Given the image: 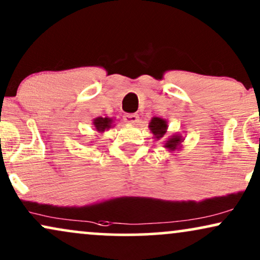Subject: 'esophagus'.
Returning <instances> with one entry per match:
<instances>
[{"label":"esophagus","mask_w":260,"mask_h":260,"mask_svg":"<svg viewBox=\"0 0 260 260\" xmlns=\"http://www.w3.org/2000/svg\"><path fill=\"white\" fill-rule=\"evenodd\" d=\"M123 119H124V121H126L127 123H132V124H134V123L138 122V120H139V117H138L137 114H126V115H124V116H123Z\"/></svg>","instance_id":"obj_1"}]
</instances>
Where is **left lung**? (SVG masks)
<instances>
[{"label": "left lung", "instance_id": "obj_1", "mask_svg": "<svg viewBox=\"0 0 260 260\" xmlns=\"http://www.w3.org/2000/svg\"><path fill=\"white\" fill-rule=\"evenodd\" d=\"M149 128L151 133L153 134L154 139L159 140L160 138L166 136L167 129H168V121L160 119V117L154 116L150 120ZM183 140L185 139H183L181 134H173V136H170L168 139L163 141V146L164 149L170 151V152H175V151H179L181 149L182 147L181 144L183 143Z\"/></svg>", "mask_w": 260, "mask_h": 260}]
</instances>
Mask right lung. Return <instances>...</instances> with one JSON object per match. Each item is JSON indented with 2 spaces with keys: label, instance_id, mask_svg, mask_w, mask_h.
<instances>
[{
  "label": "right lung",
  "instance_id": "add662e5",
  "mask_svg": "<svg viewBox=\"0 0 260 260\" xmlns=\"http://www.w3.org/2000/svg\"><path fill=\"white\" fill-rule=\"evenodd\" d=\"M92 124H93L96 132L102 134L114 126V119H111V117H96L92 121Z\"/></svg>",
  "mask_w": 260,
  "mask_h": 260
}]
</instances>
